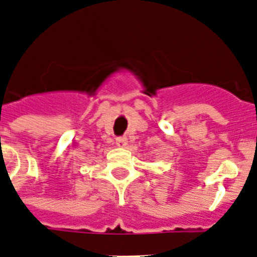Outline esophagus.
Returning a JSON list of instances; mask_svg holds the SVG:
<instances>
[{"instance_id": "esophagus-1", "label": "esophagus", "mask_w": 257, "mask_h": 257, "mask_svg": "<svg viewBox=\"0 0 257 257\" xmlns=\"http://www.w3.org/2000/svg\"><path fill=\"white\" fill-rule=\"evenodd\" d=\"M128 141H126L125 137H119L116 138V146L117 147H125Z\"/></svg>"}]
</instances>
